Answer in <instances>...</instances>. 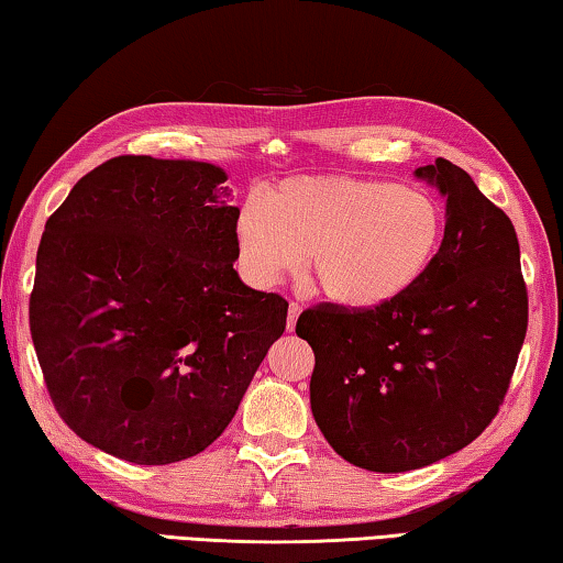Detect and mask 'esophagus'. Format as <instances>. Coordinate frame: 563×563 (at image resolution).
I'll return each mask as SVG.
<instances>
[{
	"mask_svg": "<svg viewBox=\"0 0 563 563\" xmlns=\"http://www.w3.org/2000/svg\"><path fill=\"white\" fill-rule=\"evenodd\" d=\"M300 310H302V305H300V302H295V300H290V302H288V330H292V328H295V320H298Z\"/></svg>",
	"mask_w": 563,
	"mask_h": 563,
	"instance_id": "1",
	"label": "esophagus"
}]
</instances>
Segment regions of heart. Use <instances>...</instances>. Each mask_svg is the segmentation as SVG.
I'll list each match as a JSON object with an SVG mask.
<instances>
[{"instance_id":"obj_1","label":"heart","mask_w":563,"mask_h":563,"mask_svg":"<svg viewBox=\"0 0 563 563\" xmlns=\"http://www.w3.org/2000/svg\"><path fill=\"white\" fill-rule=\"evenodd\" d=\"M444 211L422 188L357 176L285 178L268 198L247 196L235 221L238 261L255 285L308 271L328 300L377 308L430 271Z\"/></svg>"}]
</instances>
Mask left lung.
Returning a JSON list of instances; mask_svg holds the SVG:
<instances>
[{
    "label": "left lung",
    "instance_id": "obj_1",
    "mask_svg": "<svg viewBox=\"0 0 563 563\" xmlns=\"http://www.w3.org/2000/svg\"><path fill=\"white\" fill-rule=\"evenodd\" d=\"M417 176L446 201L430 271L377 308L320 302L295 325L316 352L310 407L320 432L342 460L383 474L440 462L487 430L529 325L509 216L452 161Z\"/></svg>",
    "mask_w": 563,
    "mask_h": 563
}]
</instances>
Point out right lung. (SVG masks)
<instances>
[{
  "label": "right lung",
  "instance_id": "obj_1",
  "mask_svg": "<svg viewBox=\"0 0 563 563\" xmlns=\"http://www.w3.org/2000/svg\"><path fill=\"white\" fill-rule=\"evenodd\" d=\"M225 174L201 161L117 156L44 225L30 330L54 409L133 464L203 452L283 335L288 300L233 271Z\"/></svg>",
  "mask_w": 563,
  "mask_h": 563
}]
</instances>
